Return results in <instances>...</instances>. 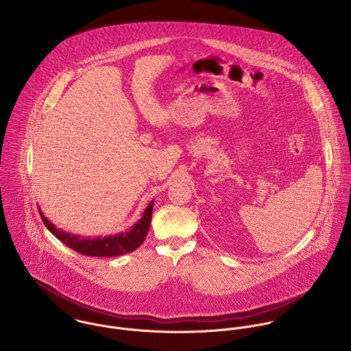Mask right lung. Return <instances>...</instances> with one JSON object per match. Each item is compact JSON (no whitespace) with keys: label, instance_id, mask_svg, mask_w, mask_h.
Returning <instances> with one entry per match:
<instances>
[{"label":"right lung","instance_id":"right-lung-1","mask_svg":"<svg viewBox=\"0 0 351 351\" xmlns=\"http://www.w3.org/2000/svg\"><path fill=\"white\" fill-rule=\"evenodd\" d=\"M152 204L154 201H151L139 221L130 231L117 234L114 237H97L93 239L81 238L80 235H71L62 230H58L40 210L39 212L45 226L50 230L51 234L55 235L67 247L88 256H117L136 250L146 239L150 228Z\"/></svg>","mask_w":351,"mask_h":351}]
</instances>
